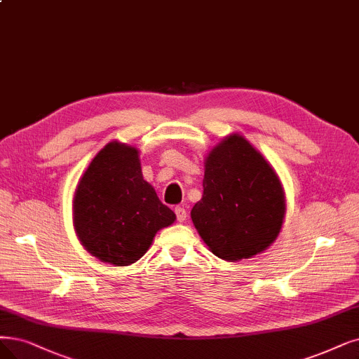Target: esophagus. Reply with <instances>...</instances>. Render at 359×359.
<instances>
[{
    "instance_id": "34e87169",
    "label": "esophagus",
    "mask_w": 359,
    "mask_h": 359,
    "mask_svg": "<svg viewBox=\"0 0 359 359\" xmlns=\"http://www.w3.org/2000/svg\"><path fill=\"white\" fill-rule=\"evenodd\" d=\"M175 215H177L178 222H184L185 219H187V210H185V209L181 208V206H177V208H175Z\"/></svg>"
}]
</instances>
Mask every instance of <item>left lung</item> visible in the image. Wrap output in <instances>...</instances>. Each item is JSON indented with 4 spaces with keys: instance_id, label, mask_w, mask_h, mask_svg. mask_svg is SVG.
I'll return each mask as SVG.
<instances>
[{
    "instance_id": "1",
    "label": "left lung",
    "mask_w": 359,
    "mask_h": 359,
    "mask_svg": "<svg viewBox=\"0 0 359 359\" xmlns=\"http://www.w3.org/2000/svg\"><path fill=\"white\" fill-rule=\"evenodd\" d=\"M284 212L277 174L248 140L229 135L209 153L203 197L191 219L213 255L234 262L265 250L280 233Z\"/></svg>"
}]
</instances>
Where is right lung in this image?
<instances>
[{
    "mask_svg": "<svg viewBox=\"0 0 359 359\" xmlns=\"http://www.w3.org/2000/svg\"><path fill=\"white\" fill-rule=\"evenodd\" d=\"M75 229L100 261L125 266L144 255L175 213L142 180L138 151L109 142L82 175L74 198Z\"/></svg>",
    "mask_w": 359,
    "mask_h": 359,
    "instance_id": "1",
    "label": "right lung"
}]
</instances>
